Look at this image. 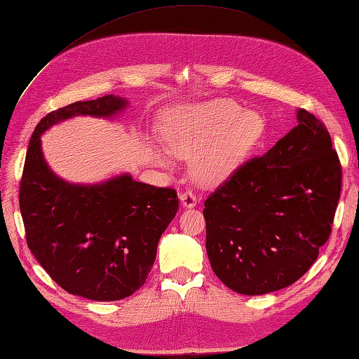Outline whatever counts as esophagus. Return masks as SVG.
<instances>
[{
  "label": "esophagus",
  "mask_w": 359,
  "mask_h": 359,
  "mask_svg": "<svg viewBox=\"0 0 359 359\" xmlns=\"http://www.w3.org/2000/svg\"><path fill=\"white\" fill-rule=\"evenodd\" d=\"M180 200H181V203H182V205H184V207H194L198 203L196 195L194 194V190H190V189L184 190V192L180 194Z\"/></svg>",
  "instance_id": "1"
}]
</instances>
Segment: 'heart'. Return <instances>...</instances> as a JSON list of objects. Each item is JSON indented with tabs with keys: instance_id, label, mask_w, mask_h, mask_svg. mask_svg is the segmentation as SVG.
I'll return each instance as SVG.
<instances>
[{
	"instance_id": "1",
	"label": "heart",
	"mask_w": 359,
	"mask_h": 359,
	"mask_svg": "<svg viewBox=\"0 0 359 359\" xmlns=\"http://www.w3.org/2000/svg\"><path fill=\"white\" fill-rule=\"evenodd\" d=\"M264 121L257 114H244L233 101H213L182 110L164 132L170 152L194 158L195 173L203 181H221L243 164L258 144ZM156 159L165 163L164 155Z\"/></svg>"
}]
</instances>
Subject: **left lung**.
Here are the masks:
<instances>
[{
  "instance_id": "obj_1",
  "label": "left lung",
  "mask_w": 359,
  "mask_h": 359,
  "mask_svg": "<svg viewBox=\"0 0 359 359\" xmlns=\"http://www.w3.org/2000/svg\"><path fill=\"white\" fill-rule=\"evenodd\" d=\"M342 169L327 127L306 109L262 156L243 163L204 201L215 275L243 294L298 281L332 233Z\"/></svg>"
}]
</instances>
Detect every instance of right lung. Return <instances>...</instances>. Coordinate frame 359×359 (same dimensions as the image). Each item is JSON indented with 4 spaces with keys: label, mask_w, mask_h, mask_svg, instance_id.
<instances>
[{
    "label": "right lung",
    "mask_w": 359,
    "mask_h": 359,
    "mask_svg": "<svg viewBox=\"0 0 359 359\" xmlns=\"http://www.w3.org/2000/svg\"><path fill=\"white\" fill-rule=\"evenodd\" d=\"M126 104L106 95L47 114L32 133L20 182L30 252L61 289L93 301L127 298L146 283L159 238L178 212L177 190L130 175L95 186L69 184L47 167L39 137L62 119L112 116Z\"/></svg>",
    "instance_id": "1"
}]
</instances>
